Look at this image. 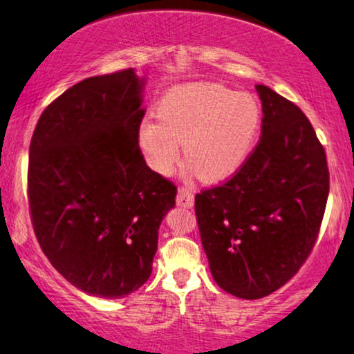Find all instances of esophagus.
Segmentation results:
<instances>
[{"label":"esophagus","instance_id":"34e87169","mask_svg":"<svg viewBox=\"0 0 354 354\" xmlns=\"http://www.w3.org/2000/svg\"><path fill=\"white\" fill-rule=\"evenodd\" d=\"M176 203L180 206H183V208H191V206L194 205L193 191H191L189 188H186V186H181V188H178Z\"/></svg>","mask_w":354,"mask_h":354}]
</instances>
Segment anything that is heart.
<instances>
[{"instance_id":"heart-1","label":"heart","mask_w":354,"mask_h":354,"mask_svg":"<svg viewBox=\"0 0 354 354\" xmlns=\"http://www.w3.org/2000/svg\"><path fill=\"white\" fill-rule=\"evenodd\" d=\"M158 120L145 118L136 140L146 165L168 174L185 156L203 181H221L236 173L253 149L261 108L254 96L214 83H191L169 89L156 109Z\"/></svg>"}]
</instances>
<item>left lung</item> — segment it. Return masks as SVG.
<instances>
[{"mask_svg":"<svg viewBox=\"0 0 354 354\" xmlns=\"http://www.w3.org/2000/svg\"><path fill=\"white\" fill-rule=\"evenodd\" d=\"M261 138L230 180L194 198L214 281L259 299L279 290L310 258L330 193L326 151L306 115L265 84Z\"/></svg>","mask_w":354,"mask_h":354,"instance_id":"obj_1","label":"left lung"}]
</instances>
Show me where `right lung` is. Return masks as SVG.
Here are the masks:
<instances>
[{
	"label": "right lung",
	"mask_w": 354,
	"mask_h": 354,
	"mask_svg": "<svg viewBox=\"0 0 354 354\" xmlns=\"http://www.w3.org/2000/svg\"><path fill=\"white\" fill-rule=\"evenodd\" d=\"M141 81L91 76L39 116L30 145L28 203L43 253L84 293L123 298L148 281L176 185L149 169L136 140Z\"/></svg>",
	"instance_id": "right-lung-1"
}]
</instances>
